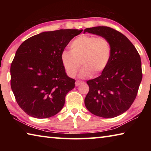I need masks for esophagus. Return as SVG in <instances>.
Segmentation results:
<instances>
[{"label":"esophagus","mask_w":151,"mask_h":151,"mask_svg":"<svg viewBox=\"0 0 151 151\" xmlns=\"http://www.w3.org/2000/svg\"><path fill=\"white\" fill-rule=\"evenodd\" d=\"M84 83L83 81H76V83H75V85L76 86H78V85H80L81 84H83Z\"/></svg>","instance_id":"esophagus-1"}]
</instances>
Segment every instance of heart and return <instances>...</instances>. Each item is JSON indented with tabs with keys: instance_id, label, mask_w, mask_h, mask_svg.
Returning <instances> with one entry per match:
<instances>
[{
	"instance_id": "b5f03b06",
	"label": "heart",
	"mask_w": 151,
	"mask_h": 151,
	"mask_svg": "<svg viewBox=\"0 0 151 151\" xmlns=\"http://www.w3.org/2000/svg\"><path fill=\"white\" fill-rule=\"evenodd\" d=\"M70 51L63 50L61 63L66 74L74 77L83 65L79 74L81 78L91 76L93 73L99 75L106 69L112 54L111 42L106 37L82 35L70 44Z\"/></svg>"
}]
</instances>
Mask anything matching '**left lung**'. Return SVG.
<instances>
[{
	"label": "left lung",
	"mask_w": 151,
	"mask_h": 151,
	"mask_svg": "<svg viewBox=\"0 0 151 151\" xmlns=\"http://www.w3.org/2000/svg\"><path fill=\"white\" fill-rule=\"evenodd\" d=\"M107 38L112 47L108 66L97 78L86 81L89 91L85 104L91 113L113 118L129 109L142 81L140 55L132 43L118 30L109 27L87 28L84 32Z\"/></svg>",
	"instance_id": "1"
}]
</instances>
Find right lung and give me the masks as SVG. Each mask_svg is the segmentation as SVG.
Instances as JSON below:
<instances>
[{
  "mask_svg": "<svg viewBox=\"0 0 151 151\" xmlns=\"http://www.w3.org/2000/svg\"><path fill=\"white\" fill-rule=\"evenodd\" d=\"M82 31L43 32L24 40L17 49L11 66V86L18 104L29 116L49 118L63 109L75 80L66 75L60 55Z\"/></svg>",
  "mask_w": 151,
  "mask_h": 151,
  "instance_id": "1",
  "label": "right lung"
}]
</instances>
